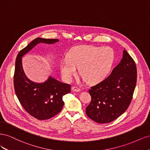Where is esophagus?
I'll use <instances>...</instances> for the list:
<instances>
[{
	"mask_svg": "<svg viewBox=\"0 0 150 150\" xmlns=\"http://www.w3.org/2000/svg\"><path fill=\"white\" fill-rule=\"evenodd\" d=\"M72 90L74 92H79L81 91L80 88H78V87H77V86H73V87H72Z\"/></svg>",
	"mask_w": 150,
	"mask_h": 150,
	"instance_id": "1",
	"label": "esophagus"
}]
</instances>
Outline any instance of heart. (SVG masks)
<instances>
[{"label": "heart", "instance_id": "b5f03b06", "mask_svg": "<svg viewBox=\"0 0 150 150\" xmlns=\"http://www.w3.org/2000/svg\"><path fill=\"white\" fill-rule=\"evenodd\" d=\"M114 57V52L110 47L86 45L75 46L68 52L67 59L61 62L62 76L70 81L76 73V68H79V73L86 83H98L110 71Z\"/></svg>", "mask_w": 150, "mask_h": 150}]
</instances>
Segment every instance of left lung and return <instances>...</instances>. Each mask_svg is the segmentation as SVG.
Listing matches in <instances>:
<instances>
[{"mask_svg":"<svg viewBox=\"0 0 150 150\" xmlns=\"http://www.w3.org/2000/svg\"><path fill=\"white\" fill-rule=\"evenodd\" d=\"M137 80L136 64L126 50L110 75L89 89L91 101L86 109L89 118L98 123L114 121L128 109Z\"/></svg>","mask_w":150,"mask_h":150,"instance_id":"8db88e82","label":"left lung"}]
</instances>
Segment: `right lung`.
I'll return each instance as SVG.
<instances>
[{
  "instance_id": "obj_1",
  "label": "right lung",
  "mask_w": 150,
  "mask_h": 150,
  "mask_svg": "<svg viewBox=\"0 0 150 150\" xmlns=\"http://www.w3.org/2000/svg\"><path fill=\"white\" fill-rule=\"evenodd\" d=\"M57 39H34L18 54L16 60L13 86L16 96L24 110L39 120L51 118L64 106L62 96L71 92V86L49 76L42 83H36L27 78L22 65V57L39 43L54 44Z\"/></svg>"
}]
</instances>
